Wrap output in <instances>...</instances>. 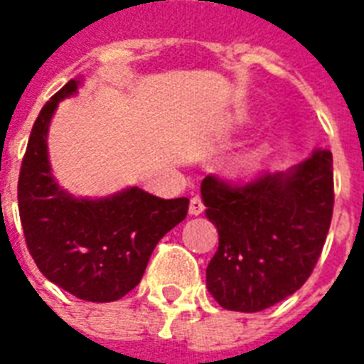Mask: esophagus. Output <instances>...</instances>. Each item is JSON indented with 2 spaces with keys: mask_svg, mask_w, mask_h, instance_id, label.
<instances>
[{
  "mask_svg": "<svg viewBox=\"0 0 364 364\" xmlns=\"http://www.w3.org/2000/svg\"><path fill=\"white\" fill-rule=\"evenodd\" d=\"M204 202H202V198H198V196H194V198H191V205H188V211H191V215H200V213H204Z\"/></svg>",
  "mask_w": 364,
  "mask_h": 364,
  "instance_id": "34e87169",
  "label": "esophagus"
}]
</instances>
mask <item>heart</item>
I'll list each match as a JSON object with an SVG mask.
<instances>
[{
  "mask_svg": "<svg viewBox=\"0 0 364 364\" xmlns=\"http://www.w3.org/2000/svg\"><path fill=\"white\" fill-rule=\"evenodd\" d=\"M236 162H238V166L243 168V170H251V168L259 162V153H257V151H247V153H243Z\"/></svg>",
  "mask_w": 364,
  "mask_h": 364,
  "instance_id": "b5f03b06",
  "label": "heart"
}]
</instances>
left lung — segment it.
<instances>
[{
	"label": "left lung",
	"instance_id": "1",
	"mask_svg": "<svg viewBox=\"0 0 364 364\" xmlns=\"http://www.w3.org/2000/svg\"><path fill=\"white\" fill-rule=\"evenodd\" d=\"M333 187L328 149L243 187L205 177L200 187L205 217L219 232L205 285L219 306L262 311L304 285L327 240Z\"/></svg>",
	"mask_w": 364,
	"mask_h": 364
}]
</instances>
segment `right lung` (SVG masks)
<instances>
[{"label":"right lung","instance_id":"1","mask_svg":"<svg viewBox=\"0 0 364 364\" xmlns=\"http://www.w3.org/2000/svg\"><path fill=\"white\" fill-rule=\"evenodd\" d=\"M71 79L43 105L18 177L26 245L48 282L88 302H113L141 282L160 238L187 217L188 198L164 200L137 187L105 198H77L54 179L48 126L58 104L75 96Z\"/></svg>","mask_w":364,"mask_h":364}]
</instances>
